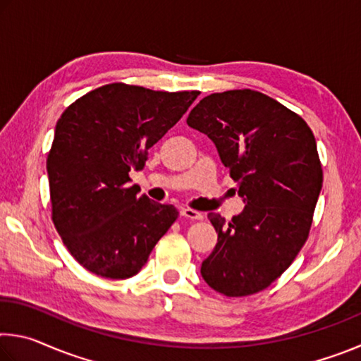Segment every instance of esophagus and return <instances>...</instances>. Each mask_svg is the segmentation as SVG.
I'll return each instance as SVG.
<instances>
[{
    "label": "esophagus",
    "mask_w": 361,
    "mask_h": 361,
    "mask_svg": "<svg viewBox=\"0 0 361 361\" xmlns=\"http://www.w3.org/2000/svg\"><path fill=\"white\" fill-rule=\"evenodd\" d=\"M180 215L188 218V219H195V221H199V219H204L202 213L197 212V210H192V209H181Z\"/></svg>",
    "instance_id": "obj_1"
}]
</instances>
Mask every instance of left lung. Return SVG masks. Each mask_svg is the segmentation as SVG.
Masks as SVG:
<instances>
[{
    "mask_svg": "<svg viewBox=\"0 0 361 361\" xmlns=\"http://www.w3.org/2000/svg\"><path fill=\"white\" fill-rule=\"evenodd\" d=\"M186 122L215 143L245 202L229 223L209 213L218 243L200 274L224 296L253 295L282 276L307 240L323 183L314 133L301 116L250 89L205 97Z\"/></svg>",
    "mask_w": 361,
    "mask_h": 361,
    "instance_id": "1",
    "label": "left lung"
}]
</instances>
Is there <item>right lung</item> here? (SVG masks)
<instances>
[{
  "label": "right lung",
  "mask_w": 361,
  "mask_h": 361,
  "mask_svg": "<svg viewBox=\"0 0 361 361\" xmlns=\"http://www.w3.org/2000/svg\"><path fill=\"white\" fill-rule=\"evenodd\" d=\"M113 82L65 109L47 154L52 221L73 258L95 276L129 279L178 218L129 185L157 143L197 99Z\"/></svg>",
  "instance_id": "right-lung-1"
}]
</instances>
